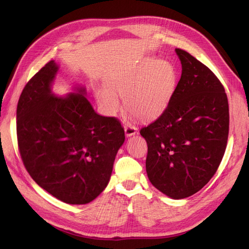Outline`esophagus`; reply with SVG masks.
Wrapping results in <instances>:
<instances>
[{
  "instance_id": "1",
  "label": "esophagus",
  "mask_w": 249,
  "mask_h": 249,
  "mask_svg": "<svg viewBox=\"0 0 249 249\" xmlns=\"http://www.w3.org/2000/svg\"><path fill=\"white\" fill-rule=\"evenodd\" d=\"M124 128H125V134H126V136H132V135H134L137 132V128L135 126L131 125V124H128V123L125 124Z\"/></svg>"
}]
</instances>
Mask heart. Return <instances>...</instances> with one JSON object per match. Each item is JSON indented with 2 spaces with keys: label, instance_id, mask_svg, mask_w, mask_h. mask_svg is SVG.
I'll use <instances>...</instances> for the list:
<instances>
[{
  "label": "heart",
  "instance_id": "b5f03b06",
  "mask_svg": "<svg viewBox=\"0 0 249 249\" xmlns=\"http://www.w3.org/2000/svg\"><path fill=\"white\" fill-rule=\"evenodd\" d=\"M176 85L174 65L150 57L115 76L109 83L111 89L99 90L98 99L110 113H115L120 105L116 93L125 97V108L130 114L141 120H149L164 111Z\"/></svg>",
  "mask_w": 249,
  "mask_h": 249
}]
</instances>
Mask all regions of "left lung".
<instances>
[{
	"label": "left lung",
	"mask_w": 249,
	"mask_h": 249,
	"mask_svg": "<svg viewBox=\"0 0 249 249\" xmlns=\"http://www.w3.org/2000/svg\"><path fill=\"white\" fill-rule=\"evenodd\" d=\"M181 75L162 114L140 134L147 142L151 184L173 199L199 192L221 163L229 133L225 89L215 73L189 52L176 49Z\"/></svg>",
	"instance_id": "left-lung-1"
}]
</instances>
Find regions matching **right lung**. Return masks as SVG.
Segmentation results:
<instances>
[{
  "label": "right lung",
  "instance_id": "add662e5",
  "mask_svg": "<svg viewBox=\"0 0 249 249\" xmlns=\"http://www.w3.org/2000/svg\"><path fill=\"white\" fill-rule=\"evenodd\" d=\"M57 71L50 60L24 87L17 106L18 148L39 187L64 203L88 204L108 185L124 128L117 118L97 114L82 94L53 96L50 85Z\"/></svg>",
  "mask_w": 249,
  "mask_h": 249
}]
</instances>
